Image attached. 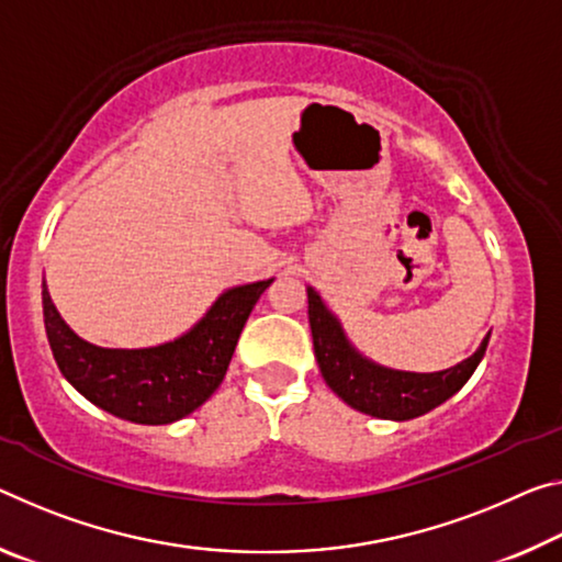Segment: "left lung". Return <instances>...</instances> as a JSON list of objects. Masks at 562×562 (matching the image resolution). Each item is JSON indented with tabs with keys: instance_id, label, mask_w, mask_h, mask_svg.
I'll return each instance as SVG.
<instances>
[{
	"instance_id": "obj_1",
	"label": "left lung",
	"mask_w": 562,
	"mask_h": 562,
	"mask_svg": "<svg viewBox=\"0 0 562 562\" xmlns=\"http://www.w3.org/2000/svg\"><path fill=\"white\" fill-rule=\"evenodd\" d=\"M307 315L313 327V345L319 372L333 393L364 415L385 420H413L430 413L452 397L473 375L483 360L490 333L475 355L442 372H400L364 360L345 340V333L333 313L323 305L317 292L307 290Z\"/></svg>"
}]
</instances>
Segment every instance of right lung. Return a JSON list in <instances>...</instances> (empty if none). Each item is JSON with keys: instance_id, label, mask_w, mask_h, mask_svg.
<instances>
[{"instance_id": "1", "label": "right lung", "mask_w": 562, "mask_h": 562, "mask_svg": "<svg viewBox=\"0 0 562 562\" xmlns=\"http://www.w3.org/2000/svg\"><path fill=\"white\" fill-rule=\"evenodd\" d=\"M270 284L262 280L227 290L180 340L145 350H110L79 340L42 284L44 329L61 375L89 403L130 423L167 425L190 415L220 387L239 333Z\"/></svg>"}]
</instances>
